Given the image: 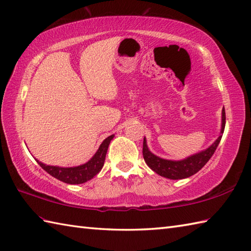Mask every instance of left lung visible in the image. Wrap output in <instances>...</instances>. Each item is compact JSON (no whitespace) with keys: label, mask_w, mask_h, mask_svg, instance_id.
<instances>
[{"label":"left lung","mask_w":251,"mask_h":251,"mask_svg":"<svg viewBox=\"0 0 251 251\" xmlns=\"http://www.w3.org/2000/svg\"><path fill=\"white\" fill-rule=\"evenodd\" d=\"M225 128V110L223 107L222 110V128H221V134L219 138L215 140L212 145H211L208 149L196 153L194 155H190L188 158L180 161H172V160H165L159 158V156L154 155L149 150L148 146H147V140L144 138V146H142V154H144V159L146 161L147 165L154 171L156 174L163 177L170 178V179H183L187 178L189 176L194 175L203 168L205 163L211 159V156L217 150L218 146L222 138V135Z\"/></svg>","instance_id":"left-lung-1"}]
</instances>
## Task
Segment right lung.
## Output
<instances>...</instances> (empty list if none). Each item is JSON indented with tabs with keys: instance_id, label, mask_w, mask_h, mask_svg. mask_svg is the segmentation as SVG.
Listing matches in <instances>:
<instances>
[{
	"instance_id": "obj_1",
	"label": "right lung",
	"mask_w": 251,
	"mask_h": 251,
	"mask_svg": "<svg viewBox=\"0 0 251 251\" xmlns=\"http://www.w3.org/2000/svg\"><path fill=\"white\" fill-rule=\"evenodd\" d=\"M113 137H114V135H111L103 140L99 149L96 152V154L87 163L79 166H75V168H60V166L46 165L42 162H39L38 160L37 162L47 173L53 176V177L57 178L58 180L63 181V183L73 185L86 183V181L95 177L103 168L106 151Z\"/></svg>"
}]
</instances>
